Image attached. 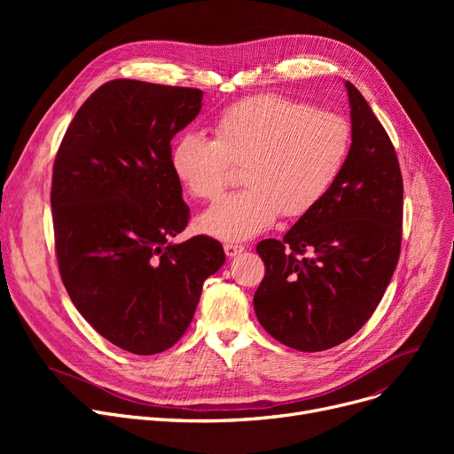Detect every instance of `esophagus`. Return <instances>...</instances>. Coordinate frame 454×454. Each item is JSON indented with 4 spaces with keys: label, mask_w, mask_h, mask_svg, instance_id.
I'll return each instance as SVG.
<instances>
[{
    "label": "esophagus",
    "mask_w": 454,
    "mask_h": 454,
    "mask_svg": "<svg viewBox=\"0 0 454 454\" xmlns=\"http://www.w3.org/2000/svg\"><path fill=\"white\" fill-rule=\"evenodd\" d=\"M243 250H245V247H243V245H233V243H228V245H224V252H226V255H228V257H235V255H239Z\"/></svg>",
    "instance_id": "esophagus-1"
}]
</instances>
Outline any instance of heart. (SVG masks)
<instances>
[{
  "label": "heart",
  "mask_w": 454,
  "mask_h": 454,
  "mask_svg": "<svg viewBox=\"0 0 454 454\" xmlns=\"http://www.w3.org/2000/svg\"><path fill=\"white\" fill-rule=\"evenodd\" d=\"M213 134L180 136L171 169L191 197L213 200L223 193L230 165H243L247 187L197 219L199 231L230 243L263 233L279 213L294 219L311 211L340 176L351 147V127L342 115L281 95L230 106Z\"/></svg>",
  "instance_id": "heart-1"
}]
</instances>
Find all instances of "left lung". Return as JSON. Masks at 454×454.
Wrapping results in <instances>:
<instances>
[{"instance_id": "1", "label": "left lung", "mask_w": 454, "mask_h": 454, "mask_svg": "<svg viewBox=\"0 0 454 454\" xmlns=\"http://www.w3.org/2000/svg\"><path fill=\"white\" fill-rule=\"evenodd\" d=\"M351 147L325 197L257 254L265 278L254 294L259 324L281 344L324 351L353 337L395 270L403 178L392 141L349 81Z\"/></svg>"}]
</instances>
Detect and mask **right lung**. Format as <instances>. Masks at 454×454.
Masks as SVG:
<instances>
[{"mask_svg":"<svg viewBox=\"0 0 454 454\" xmlns=\"http://www.w3.org/2000/svg\"><path fill=\"white\" fill-rule=\"evenodd\" d=\"M200 108L197 88L110 81L79 108L55 158L51 207L64 287L101 337L136 355L182 339L204 279L226 259L207 235L169 243L189 221L171 139Z\"/></svg>","mask_w":454,"mask_h":454,"instance_id":"right-lung-1","label":"right lung"}]
</instances>
